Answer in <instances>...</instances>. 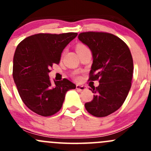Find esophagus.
<instances>
[{"instance_id": "obj_1", "label": "esophagus", "mask_w": 151, "mask_h": 151, "mask_svg": "<svg viewBox=\"0 0 151 151\" xmlns=\"http://www.w3.org/2000/svg\"><path fill=\"white\" fill-rule=\"evenodd\" d=\"M76 88L77 90H80V91H85L86 90V87L85 85H76Z\"/></svg>"}]
</instances>
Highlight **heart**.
<instances>
[{
  "label": "heart",
  "instance_id": "obj_1",
  "mask_svg": "<svg viewBox=\"0 0 151 151\" xmlns=\"http://www.w3.org/2000/svg\"><path fill=\"white\" fill-rule=\"evenodd\" d=\"M85 48H87V47H85V46H84V45H77V50H83V49H85Z\"/></svg>",
  "mask_w": 151,
  "mask_h": 151
}]
</instances>
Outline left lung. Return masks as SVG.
<instances>
[{"mask_svg":"<svg viewBox=\"0 0 151 151\" xmlns=\"http://www.w3.org/2000/svg\"><path fill=\"white\" fill-rule=\"evenodd\" d=\"M78 39L92 52L89 80L99 83L91 89L93 99L85 103V109L93 116H107L122 106L130 91L134 70L131 52L123 41L111 33L85 32Z\"/></svg>","mask_w":151,"mask_h":151,"instance_id":"8db88e82","label":"left lung"}]
</instances>
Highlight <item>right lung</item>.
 <instances>
[{"label":"right lung","mask_w":151,"mask_h":151,"mask_svg":"<svg viewBox=\"0 0 151 151\" xmlns=\"http://www.w3.org/2000/svg\"><path fill=\"white\" fill-rule=\"evenodd\" d=\"M77 33H39L28 36L17 47L13 78L24 104L42 116H50L62 107L66 92L76 85L67 79L51 83L50 68L58 64L61 53Z\"/></svg>","instance_id":"right-lung-1"}]
</instances>
